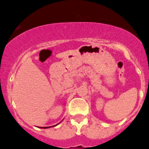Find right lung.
I'll return each instance as SVG.
<instances>
[{"mask_svg":"<svg viewBox=\"0 0 149 149\" xmlns=\"http://www.w3.org/2000/svg\"><path fill=\"white\" fill-rule=\"evenodd\" d=\"M59 123V124H60ZM57 125H58V124H57ZM57 125H54V126H51V127H55V126H57ZM40 127V128H44V129H47V128H49V127Z\"/></svg>","mask_w":149,"mask_h":149,"instance_id":"add662e5","label":"right lung"}]
</instances>
